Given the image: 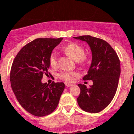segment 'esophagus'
I'll return each mask as SVG.
<instances>
[{"mask_svg":"<svg viewBox=\"0 0 134 134\" xmlns=\"http://www.w3.org/2000/svg\"><path fill=\"white\" fill-rule=\"evenodd\" d=\"M65 85H66L67 87H70V86H72L73 85V84H71V83H68V82H66L65 83Z\"/></svg>","mask_w":134,"mask_h":134,"instance_id":"esophagus-1","label":"esophagus"}]
</instances>
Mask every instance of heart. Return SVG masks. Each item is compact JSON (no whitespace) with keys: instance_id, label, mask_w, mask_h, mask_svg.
<instances>
[{"instance_id":"1","label":"heart","mask_w":134,"mask_h":134,"mask_svg":"<svg viewBox=\"0 0 134 134\" xmlns=\"http://www.w3.org/2000/svg\"><path fill=\"white\" fill-rule=\"evenodd\" d=\"M63 50L67 55L72 58L76 61H79L80 64H85L86 62V57L85 56V51L84 48L80 45L76 43H70L66 45L63 48ZM49 64L54 68L58 65V58L57 54L55 52H52L49 58ZM78 76V73L70 71H63L58 74L59 79L67 82L72 81L74 77Z\"/></svg>"}]
</instances>
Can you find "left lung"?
Returning <instances> with one entry per match:
<instances>
[{
  "mask_svg": "<svg viewBox=\"0 0 134 134\" xmlns=\"http://www.w3.org/2000/svg\"><path fill=\"white\" fill-rule=\"evenodd\" d=\"M74 38L86 41L92 52L91 65L83 79L92 80L93 85L88 88L78 85L80 88L78 104L86 112L99 113L109 105L115 94L121 73L120 61L113 48L102 39L91 35Z\"/></svg>",
  "mask_w": 134,
  "mask_h": 134,
  "instance_id": "8db88e82",
  "label": "left lung"
}]
</instances>
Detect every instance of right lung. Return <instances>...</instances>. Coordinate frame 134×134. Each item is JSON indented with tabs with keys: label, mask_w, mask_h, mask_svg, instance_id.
<instances>
[{
	"label": "right lung",
	"mask_w": 134,
	"mask_h": 134,
	"mask_svg": "<svg viewBox=\"0 0 134 134\" xmlns=\"http://www.w3.org/2000/svg\"><path fill=\"white\" fill-rule=\"evenodd\" d=\"M62 39H35L21 48L12 64L13 91L20 105L35 116L52 113L64 89V82H53L50 85L41 82L43 74H49V55Z\"/></svg>",
	"instance_id": "obj_1"
}]
</instances>
